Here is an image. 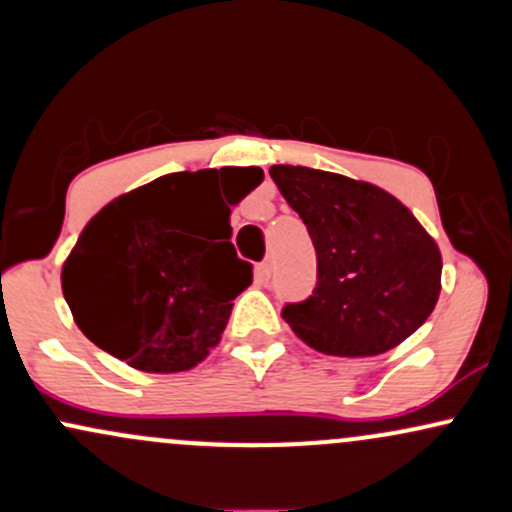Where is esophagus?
I'll return each instance as SVG.
<instances>
[{
	"mask_svg": "<svg viewBox=\"0 0 512 512\" xmlns=\"http://www.w3.org/2000/svg\"><path fill=\"white\" fill-rule=\"evenodd\" d=\"M272 269H274L272 257H267V260H264L260 267H257V276H260L262 281H269V279H272Z\"/></svg>",
	"mask_w": 512,
	"mask_h": 512,
	"instance_id": "obj_1",
	"label": "esophagus"
}]
</instances>
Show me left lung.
Here are the masks:
<instances>
[{"mask_svg": "<svg viewBox=\"0 0 512 512\" xmlns=\"http://www.w3.org/2000/svg\"><path fill=\"white\" fill-rule=\"evenodd\" d=\"M269 175L308 226L317 286L281 317L327 356H378L428 320L440 296L443 257L416 216L370 182L305 166Z\"/></svg>", "mask_w": 512, "mask_h": 512, "instance_id": "1", "label": "left lung"}]
</instances>
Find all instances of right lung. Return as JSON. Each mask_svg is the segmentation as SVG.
Masks as SVG:
<instances>
[{
    "label": "right lung",
    "instance_id": "right-lung-1",
    "mask_svg": "<svg viewBox=\"0 0 512 512\" xmlns=\"http://www.w3.org/2000/svg\"><path fill=\"white\" fill-rule=\"evenodd\" d=\"M216 172H238L224 193L220 233H201ZM264 180L262 168L170 173L115 197L86 223L62 267L79 330L144 373L195 368L221 342L233 298L252 267L231 243V209ZM220 197V196H219Z\"/></svg>",
    "mask_w": 512,
    "mask_h": 512
}]
</instances>
